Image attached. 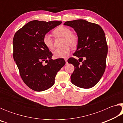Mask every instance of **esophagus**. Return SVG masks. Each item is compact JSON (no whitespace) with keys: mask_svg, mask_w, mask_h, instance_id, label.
<instances>
[{"mask_svg":"<svg viewBox=\"0 0 123 123\" xmlns=\"http://www.w3.org/2000/svg\"><path fill=\"white\" fill-rule=\"evenodd\" d=\"M64 60H65V61H66V63H68V62H67L68 59H64Z\"/></svg>","mask_w":123,"mask_h":123,"instance_id":"esophagus-1","label":"esophagus"}]
</instances>
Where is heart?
Wrapping results in <instances>:
<instances>
[{"label": "heart", "instance_id": "heart-1", "mask_svg": "<svg viewBox=\"0 0 123 123\" xmlns=\"http://www.w3.org/2000/svg\"><path fill=\"white\" fill-rule=\"evenodd\" d=\"M53 33L57 36L63 37V45L61 48L55 49L53 51L54 56L56 59L66 58L70 53V47L74 48L78 46L79 43L78 37L76 35L73 34L70 29L66 26H61L54 30ZM43 43L47 48L52 49L54 47L53 40L50 35H45L43 38Z\"/></svg>", "mask_w": 123, "mask_h": 123}]
</instances>
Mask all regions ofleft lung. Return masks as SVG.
<instances>
[{
	"instance_id": "left-lung-1",
	"label": "left lung",
	"mask_w": 123,
	"mask_h": 123,
	"mask_svg": "<svg viewBox=\"0 0 123 123\" xmlns=\"http://www.w3.org/2000/svg\"><path fill=\"white\" fill-rule=\"evenodd\" d=\"M64 25L73 28L79 39L73 54L79 58V61L73 57L68 60L75 68L71 81L80 88H92L99 81L105 70L108 48L105 33L98 24L84 19L67 21Z\"/></svg>"
}]
</instances>
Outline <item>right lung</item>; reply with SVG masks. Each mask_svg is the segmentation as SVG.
<instances>
[{"instance_id": "obj_1", "label": "right lung", "mask_w": 123, "mask_h": 123, "mask_svg": "<svg viewBox=\"0 0 123 123\" xmlns=\"http://www.w3.org/2000/svg\"><path fill=\"white\" fill-rule=\"evenodd\" d=\"M61 23L32 20L14 34L13 59L23 81L32 90L43 91L53 86L57 73L66 63L63 59H52L53 54L43 43L44 35Z\"/></svg>"}]
</instances>
